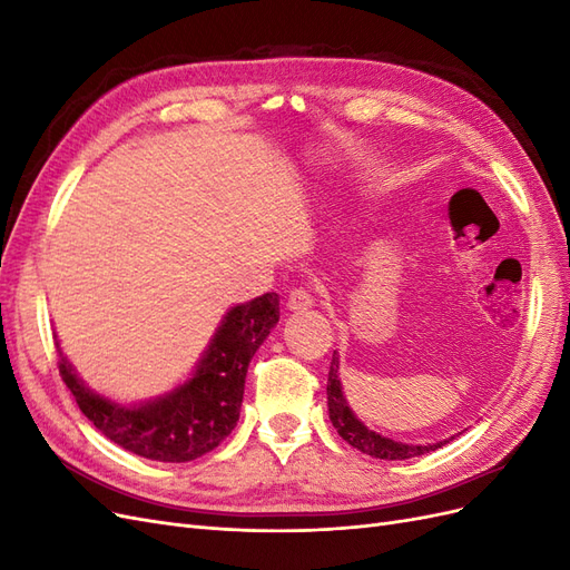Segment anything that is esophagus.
Masks as SVG:
<instances>
[{
	"mask_svg": "<svg viewBox=\"0 0 570 570\" xmlns=\"http://www.w3.org/2000/svg\"><path fill=\"white\" fill-rule=\"evenodd\" d=\"M312 306H314V297L308 295V289L295 287L289 292V297H287L289 312H304V308H312Z\"/></svg>",
	"mask_w": 570,
	"mask_h": 570,
	"instance_id": "34e87169",
	"label": "esophagus"
}]
</instances>
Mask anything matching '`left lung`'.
<instances>
[{"label": "left lung", "mask_w": 570, "mask_h": 570, "mask_svg": "<svg viewBox=\"0 0 570 570\" xmlns=\"http://www.w3.org/2000/svg\"><path fill=\"white\" fill-rule=\"evenodd\" d=\"M337 371H340V361H337V352H335L333 361H331V373H327V413H331V421L340 433V438L347 444H352L354 450L364 452L373 459L402 461V459L435 452V450H440V446L450 442V440H444V442H435V444H406V442H396V440L377 435L375 430H368L354 416V411L350 409L347 400H344Z\"/></svg>", "instance_id": "obj_1"}]
</instances>
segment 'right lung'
Masks as SVG:
<instances>
[{
	"label": "right lung",
	"instance_id": "1",
	"mask_svg": "<svg viewBox=\"0 0 570 570\" xmlns=\"http://www.w3.org/2000/svg\"><path fill=\"white\" fill-rule=\"evenodd\" d=\"M278 318L281 297L275 292L233 306L195 373L168 394L135 406L116 404L85 387L61 350L59 373L101 435L137 456L185 463L216 450L233 433L249 361Z\"/></svg>",
	"mask_w": 570,
	"mask_h": 570
}]
</instances>
